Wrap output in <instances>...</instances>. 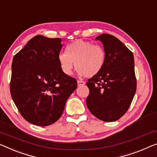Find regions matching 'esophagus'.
I'll use <instances>...</instances> for the list:
<instances>
[{
  "label": "esophagus",
  "mask_w": 157,
  "mask_h": 157,
  "mask_svg": "<svg viewBox=\"0 0 157 157\" xmlns=\"http://www.w3.org/2000/svg\"><path fill=\"white\" fill-rule=\"evenodd\" d=\"M78 86H82V85H85V82L82 80H78Z\"/></svg>",
  "instance_id": "1"
}]
</instances>
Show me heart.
<instances>
[{"instance_id":"b5f03b06","label":"heart","mask_w":157,"mask_h":157,"mask_svg":"<svg viewBox=\"0 0 157 157\" xmlns=\"http://www.w3.org/2000/svg\"><path fill=\"white\" fill-rule=\"evenodd\" d=\"M106 58V52L101 46L83 39L68 44L66 52H60L58 56L60 68L65 75H72L75 65L79 75L90 78L101 72Z\"/></svg>"}]
</instances>
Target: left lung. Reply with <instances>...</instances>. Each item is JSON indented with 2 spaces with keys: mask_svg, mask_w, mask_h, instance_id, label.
<instances>
[{
  "mask_svg": "<svg viewBox=\"0 0 157 157\" xmlns=\"http://www.w3.org/2000/svg\"><path fill=\"white\" fill-rule=\"evenodd\" d=\"M96 40L102 43L106 58L101 72L86 82V106L97 118L113 122L127 112L136 92L134 56L113 35L102 34Z\"/></svg>",
  "mask_w": 157,
  "mask_h": 157,
  "instance_id": "obj_1",
  "label": "left lung"
}]
</instances>
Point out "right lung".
Segmentation results:
<instances>
[{
    "mask_svg": "<svg viewBox=\"0 0 157 157\" xmlns=\"http://www.w3.org/2000/svg\"><path fill=\"white\" fill-rule=\"evenodd\" d=\"M61 39L36 35L14 56L10 93L25 120L39 126L56 122L67 99L76 90V79L60 68Z\"/></svg>",
    "mask_w": 157,
    "mask_h": 157,
    "instance_id": "obj_1",
    "label": "right lung"
}]
</instances>
